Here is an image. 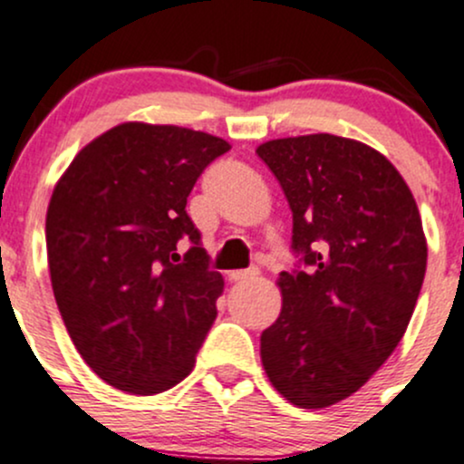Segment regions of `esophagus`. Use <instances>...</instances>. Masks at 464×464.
Returning a JSON list of instances; mask_svg holds the SVG:
<instances>
[{
	"label": "esophagus",
	"instance_id": "esophagus-1",
	"mask_svg": "<svg viewBox=\"0 0 464 464\" xmlns=\"http://www.w3.org/2000/svg\"><path fill=\"white\" fill-rule=\"evenodd\" d=\"M257 275H259L257 268H242V271L228 273V279H231V282H246V279L257 277Z\"/></svg>",
	"mask_w": 464,
	"mask_h": 464
}]
</instances>
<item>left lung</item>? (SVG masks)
<instances>
[{"instance_id":"8db88e82","label":"left lung","mask_w":464,"mask_h":464,"mask_svg":"<svg viewBox=\"0 0 464 464\" xmlns=\"http://www.w3.org/2000/svg\"><path fill=\"white\" fill-rule=\"evenodd\" d=\"M293 211L282 313L259 337L273 388L304 410L354 394L403 339L427 266L414 196L372 147L333 134L257 147Z\"/></svg>"}]
</instances>
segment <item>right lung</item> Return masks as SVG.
I'll return each mask as SVG.
<instances>
[{"mask_svg":"<svg viewBox=\"0 0 464 464\" xmlns=\"http://www.w3.org/2000/svg\"><path fill=\"white\" fill-rule=\"evenodd\" d=\"M218 136L123 123L76 154L50 198L45 246L70 339L111 388L150 396L196 365L224 279L211 268L187 198ZM190 248L179 256L177 242Z\"/></svg>","mask_w":464,"mask_h":464,"instance_id":"obj_1","label":"right lung"}]
</instances>
